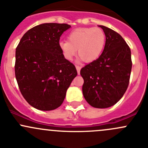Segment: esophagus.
Masks as SVG:
<instances>
[{"instance_id": "1", "label": "esophagus", "mask_w": 148, "mask_h": 148, "mask_svg": "<svg viewBox=\"0 0 148 148\" xmlns=\"http://www.w3.org/2000/svg\"><path fill=\"white\" fill-rule=\"evenodd\" d=\"M76 68H77V73H78V74H79V73H80V70H81V68H82V67L80 66L77 65V66H76Z\"/></svg>"}]
</instances>
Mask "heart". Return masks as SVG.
I'll return each instance as SVG.
<instances>
[{"label": "heart", "mask_w": 148, "mask_h": 148, "mask_svg": "<svg viewBox=\"0 0 148 148\" xmlns=\"http://www.w3.org/2000/svg\"><path fill=\"white\" fill-rule=\"evenodd\" d=\"M105 41V34L101 28H79L71 31L68 41H61L59 46L67 60H71L78 49L80 59L86 62H92L102 53Z\"/></svg>", "instance_id": "b5f03b06"}]
</instances>
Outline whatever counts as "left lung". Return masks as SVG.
Masks as SVG:
<instances>
[{
	"label": "left lung",
	"mask_w": 148,
	"mask_h": 148,
	"mask_svg": "<svg viewBox=\"0 0 148 148\" xmlns=\"http://www.w3.org/2000/svg\"><path fill=\"white\" fill-rule=\"evenodd\" d=\"M106 36L102 54L83 67V95L91 106L107 108L122 97L130 82L132 59L131 51L124 38L110 28L99 26Z\"/></svg>",
	"instance_id": "1"
}]
</instances>
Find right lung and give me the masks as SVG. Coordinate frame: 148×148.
I'll list each match as a JSON object with an SVG mask.
<instances>
[{"mask_svg":"<svg viewBox=\"0 0 148 148\" xmlns=\"http://www.w3.org/2000/svg\"><path fill=\"white\" fill-rule=\"evenodd\" d=\"M71 26L43 23L28 30L16 49L15 75L30 105L49 111L62 105L66 90L77 77L75 66L64 57L61 36Z\"/></svg>","mask_w":148,"mask_h":148,"instance_id":"obj_1","label":"right lung"}]
</instances>
